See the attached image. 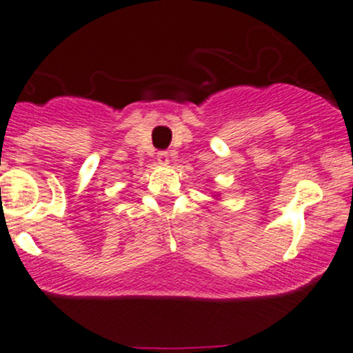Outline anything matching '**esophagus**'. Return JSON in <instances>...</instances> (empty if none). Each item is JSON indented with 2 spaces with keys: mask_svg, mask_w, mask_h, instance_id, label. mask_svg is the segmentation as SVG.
Segmentation results:
<instances>
[{
  "mask_svg": "<svg viewBox=\"0 0 353 353\" xmlns=\"http://www.w3.org/2000/svg\"><path fill=\"white\" fill-rule=\"evenodd\" d=\"M157 161H159V164H162V165H167L170 162V155H169V152L167 150H161V152H157Z\"/></svg>",
  "mask_w": 353,
  "mask_h": 353,
  "instance_id": "1",
  "label": "esophagus"
}]
</instances>
